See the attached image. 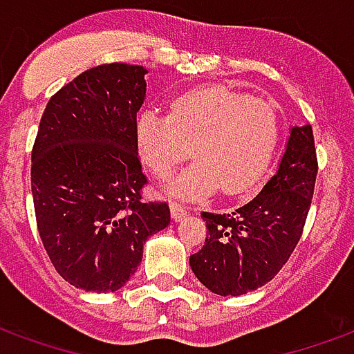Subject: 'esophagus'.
I'll return each instance as SVG.
<instances>
[{
  "label": "esophagus",
  "instance_id": "esophagus-1",
  "mask_svg": "<svg viewBox=\"0 0 354 354\" xmlns=\"http://www.w3.org/2000/svg\"><path fill=\"white\" fill-rule=\"evenodd\" d=\"M171 215H172V219H174V221H180L182 217H185V215H187V207L183 206V204H180V202H172V204H171Z\"/></svg>",
  "mask_w": 354,
  "mask_h": 354
}]
</instances>
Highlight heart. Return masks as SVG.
I'll list each match as a JSON object with an SVG mask.
<instances>
[{
    "instance_id": "obj_1",
    "label": "heart",
    "mask_w": 354,
    "mask_h": 354,
    "mask_svg": "<svg viewBox=\"0 0 354 354\" xmlns=\"http://www.w3.org/2000/svg\"><path fill=\"white\" fill-rule=\"evenodd\" d=\"M279 141V115L266 100L223 85L201 87L171 102L169 115L142 111L135 145L142 163L165 180L191 156L196 161L171 183L185 198L241 195L260 182Z\"/></svg>"
}]
</instances>
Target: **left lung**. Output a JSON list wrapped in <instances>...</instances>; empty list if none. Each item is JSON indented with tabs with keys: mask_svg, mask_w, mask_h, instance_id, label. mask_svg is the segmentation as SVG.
I'll return each instance as SVG.
<instances>
[{
	"mask_svg": "<svg viewBox=\"0 0 354 354\" xmlns=\"http://www.w3.org/2000/svg\"><path fill=\"white\" fill-rule=\"evenodd\" d=\"M317 176L312 126L291 128L279 171L245 206L202 212L206 243L189 258L196 279L217 295H243L274 279L303 236Z\"/></svg>",
	"mask_w": 354,
	"mask_h": 354,
	"instance_id": "left-lung-1",
	"label": "left lung"
}]
</instances>
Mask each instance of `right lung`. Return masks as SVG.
<instances>
[{
  "label": "right lung",
  "mask_w": 354,
  "mask_h": 354,
  "mask_svg": "<svg viewBox=\"0 0 354 354\" xmlns=\"http://www.w3.org/2000/svg\"><path fill=\"white\" fill-rule=\"evenodd\" d=\"M145 74L126 63L85 70L51 96L40 118L31 152L37 226L57 273L85 291L120 290L145 241L171 223L167 202L142 201L135 120Z\"/></svg>",
  "instance_id": "add662e5"
}]
</instances>
